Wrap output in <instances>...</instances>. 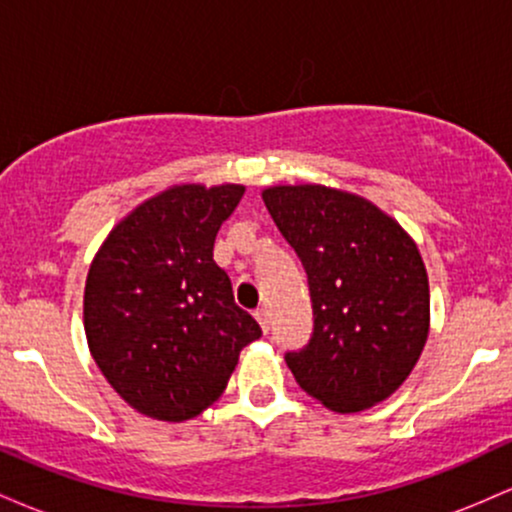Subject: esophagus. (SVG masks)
I'll list each match as a JSON object with an SVG mask.
<instances>
[{
	"mask_svg": "<svg viewBox=\"0 0 512 512\" xmlns=\"http://www.w3.org/2000/svg\"><path fill=\"white\" fill-rule=\"evenodd\" d=\"M255 317H257V322H260V327H262V332L267 334L269 332V313L264 308H260V310H255Z\"/></svg>",
	"mask_w": 512,
	"mask_h": 512,
	"instance_id": "esophagus-1",
	"label": "esophagus"
}]
</instances>
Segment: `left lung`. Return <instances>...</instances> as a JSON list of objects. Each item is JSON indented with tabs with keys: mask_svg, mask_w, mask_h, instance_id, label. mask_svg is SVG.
Here are the masks:
<instances>
[{
	"mask_svg": "<svg viewBox=\"0 0 512 512\" xmlns=\"http://www.w3.org/2000/svg\"><path fill=\"white\" fill-rule=\"evenodd\" d=\"M308 274L313 334L286 354L296 383L339 414L383 402L428 339L431 296L419 248L368 199L325 185L262 192Z\"/></svg>",
	"mask_w": 512,
	"mask_h": 512,
	"instance_id": "obj_1",
	"label": "left lung"
}]
</instances>
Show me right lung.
<instances>
[{"mask_svg": "<svg viewBox=\"0 0 512 512\" xmlns=\"http://www.w3.org/2000/svg\"><path fill=\"white\" fill-rule=\"evenodd\" d=\"M243 185H175L125 216L93 257L84 291L88 349L139 414L187 421L226 390L243 346L262 337L214 262Z\"/></svg>", "mask_w": 512, "mask_h": 512, "instance_id": "1", "label": "right lung"}]
</instances>
